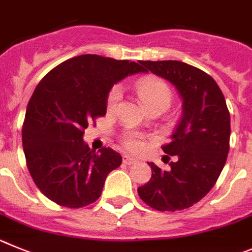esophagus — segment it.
Instances as JSON below:
<instances>
[{
	"instance_id": "esophagus-1",
	"label": "esophagus",
	"mask_w": 252,
	"mask_h": 252,
	"mask_svg": "<svg viewBox=\"0 0 252 252\" xmlns=\"http://www.w3.org/2000/svg\"><path fill=\"white\" fill-rule=\"evenodd\" d=\"M123 163L124 164H128V165H130V164H134V163H137V159H135V158H131V157H129V156H123Z\"/></svg>"
}]
</instances>
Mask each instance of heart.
Here are the masks:
<instances>
[{"label":"heart","mask_w":252,"mask_h":252,"mask_svg":"<svg viewBox=\"0 0 252 252\" xmlns=\"http://www.w3.org/2000/svg\"><path fill=\"white\" fill-rule=\"evenodd\" d=\"M135 89H137L139 98L144 103V105L152 109L156 106H160L167 109L172 103L173 99V92H172L171 87L165 83L164 80L158 78H153V76H146L137 81L135 84ZM122 99V89L121 87H113L110 89L108 98H106V108L109 110H113L118 103ZM124 146L129 149V151L138 152L143 148V140L138 133L134 131H126L122 138Z\"/></svg>","instance_id":"obj_1"}]
</instances>
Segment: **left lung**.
Instances as JSON below:
<instances>
[{"instance_id": "obj_1", "label": "left lung", "mask_w": 252, "mask_h": 252, "mask_svg": "<svg viewBox=\"0 0 252 252\" xmlns=\"http://www.w3.org/2000/svg\"><path fill=\"white\" fill-rule=\"evenodd\" d=\"M139 64L173 84L183 100V114L172 140L162 147L178 159L171 162L169 171L148 163L152 177L138 194L157 211L191 207L211 191L227 159L231 128L225 96L207 72L182 61Z\"/></svg>"}]
</instances>
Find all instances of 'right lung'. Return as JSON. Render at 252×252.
I'll use <instances>...</instances> for the list:
<instances>
[{
	"mask_svg": "<svg viewBox=\"0 0 252 252\" xmlns=\"http://www.w3.org/2000/svg\"><path fill=\"white\" fill-rule=\"evenodd\" d=\"M143 71L133 61L87 54L61 63L38 83L27 104L22 146L33 182L53 202L80 208L100 197L122 156L109 147L95 153L84 131L105 115L113 85Z\"/></svg>",
	"mask_w": 252,
	"mask_h": 252,
	"instance_id": "obj_1",
	"label": "right lung"
}]
</instances>
